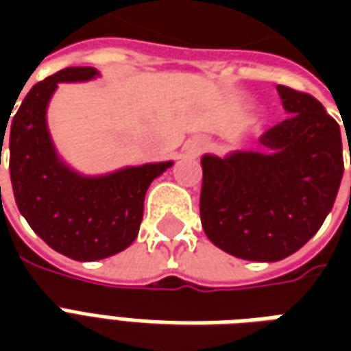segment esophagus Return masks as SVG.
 Wrapping results in <instances>:
<instances>
[{
  "mask_svg": "<svg viewBox=\"0 0 351 351\" xmlns=\"http://www.w3.org/2000/svg\"><path fill=\"white\" fill-rule=\"evenodd\" d=\"M205 148H206V143H205V141H191L190 145L186 146V152H188V154H190V156H193V158H195V156H199V154L203 152Z\"/></svg>",
  "mask_w": 351,
  "mask_h": 351,
  "instance_id": "obj_1",
  "label": "esophagus"
}]
</instances>
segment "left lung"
I'll return each instance as SVG.
<instances>
[{
  "mask_svg": "<svg viewBox=\"0 0 351 351\" xmlns=\"http://www.w3.org/2000/svg\"><path fill=\"white\" fill-rule=\"evenodd\" d=\"M287 118L261 152L201 158V223L214 246L248 261H280L316 235L344 173L339 123L308 93L276 86ZM351 163V161H350Z\"/></svg>",
  "mask_w": 351,
  "mask_h": 351,
  "instance_id": "obj_1",
  "label": "left lung"
}]
</instances>
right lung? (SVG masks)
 <instances>
[{
	"label": "right lung",
	"mask_w": 351,
	"mask_h": 351,
	"mask_svg": "<svg viewBox=\"0 0 351 351\" xmlns=\"http://www.w3.org/2000/svg\"><path fill=\"white\" fill-rule=\"evenodd\" d=\"M97 77L93 67H67L37 82L20 103L9 135V171L20 214L52 250L75 261L125 250L138 235L148 186L173 165L158 161L90 176L62 160L47 123L50 99L60 82ZM5 131L7 125L1 138Z\"/></svg>",
	"instance_id": "1"
}]
</instances>
